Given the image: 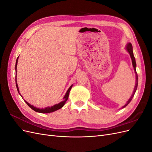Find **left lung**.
<instances>
[{
	"mask_svg": "<svg viewBox=\"0 0 152 152\" xmlns=\"http://www.w3.org/2000/svg\"><path fill=\"white\" fill-rule=\"evenodd\" d=\"M126 50L128 51V53H129L130 54V56L131 58V59H132V66L133 67H134V72H135V74H136V84H135V87H134V91H133L132 93V96H131V98L128 99L127 103L124 106L123 108L126 107V106L129 103L131 102V101L132 100V98L134 97V94L136 93V91L137 89V84H138V77H137V72H136V60H135V58L134 56V54H133V50H132V44L131 43H128L127 46H126Z\"/></svg>",
	"mask_w": 152,
	"mask_h": 152,
	"instance_id": "1",
	"label": "left lung"
}]
</instances>
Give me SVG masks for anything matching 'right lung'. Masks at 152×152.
I'll use <instances>...</instances> for the list:
<instances>
[{
	"instance_id": "1",
	"label": "right lung",
	"mask_w": 152,
	"mask_h": 152,
	"mask_svg": "<svg viewBox=\"0 0 152 152\" xmlns=\"http://www.w3.org/2000/svg\"><path fill=\"white\" fill-rule=\"evenodd\" d=\"M18 60V58H17V59H16V66H15L16 72ZM16 88H17V90H18V93H19V94H20V92H19V88H18V84H17V82H16ZM72 86H73V85H72L70 87H69V89H68V91H67V92L66 93L65 96H64V97H63V100L62 101V102H60L59 103H58V104H54V106H53V107H46V108H37L35 107L34 106L31 105L30 103H28V102H26L25 100V102H26V103L27 104H28L32 110H34V111H35V112H37L42 113H48L53 112H54V111H56V110H59V109L63 107V106H64V104H65L68 98L69 93H70V90H71V89H72ZM20 95H21V94H20ZM21 97H22V96H21ZM22 98H23V97H22Z\"/></svg>"
}]
</instances>
